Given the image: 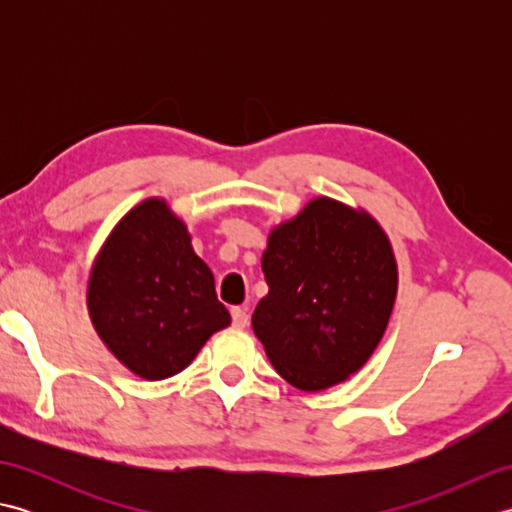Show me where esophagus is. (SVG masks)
I'll return each instance as SVG.
<instances>
[{
  "label": "esophagus",
  "mask_w": 512,
  "mask_h": 512,
  "mask_svg": "<svg viewBox=\"0 0 512 512\" xmlns=\"http://www.w3.org/2000/svg\"><path fill=\"white\" fill-rule=\"evenodd\" d=\"M231 317H233L235 328H246V325H248V308L246 306L233 308L231 310Z\"/></svg>",
  "instance_id": "obj_1"
}]
</instances>
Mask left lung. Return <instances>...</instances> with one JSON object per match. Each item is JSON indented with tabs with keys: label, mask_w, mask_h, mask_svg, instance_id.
Segmentation results:
<instances>
[{
	"label": "left lung",
	"mask_w": 512,
	"mask_h": 512,
	"mask_svg": "<svg viewBox=\"0 0 512 512\" xmlns=\"http://www.w3.org/2000/svg\"><path fill=\"white\" fill-rule=\"evenodd\" d=\"M268 295L253 332L277 374L301 391L343 383L374 354L394 310L398 264L365 209L314 198L268 235Z\"/></svg>",
	"instance_id": "obj_1"
}]
</instances>
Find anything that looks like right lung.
<instances>
[{"mask_svg": "<svg viewBox=\"0 0 512 512\" xmlns=\"http://www.w3.org/2000/svg\"><path fill=\"white\" fill-rule=\"evenodd\" d=\"M88 312L107 350L145 380L182 372L231 325L211 268L162 198L136 204L107 235L90 268Z\"/></svg>", "mask_w": 512, "mask_h": 512, "instance_id": "1", "label": "right lung"}]
</instances>
